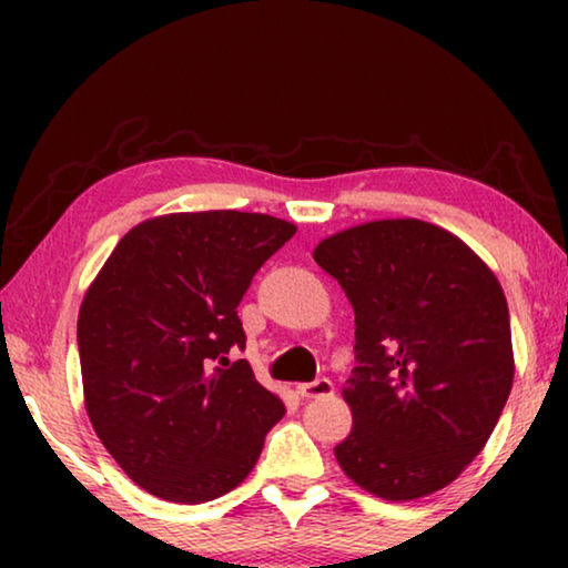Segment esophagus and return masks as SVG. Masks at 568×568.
I'll return each instance as SVG.
<instances>
[{
  "label": "esophagus",
  "mask_w": 568,
  "mask_h": 568,
  "mask_svg": "<svg viewBox=\"0 0 568 568\" xmlns=\"http://www.w3.org/2000/svg\"><path fill=\"white\" fill-rule=\"evenodd\" d=\"M297 393L302 395V398H325V395H331L333 393V383L328 377H321V379H315V383H305V385H300L297 387Z\"/></svg>",
  "instance_id": "34e87169"
}]
</instances>
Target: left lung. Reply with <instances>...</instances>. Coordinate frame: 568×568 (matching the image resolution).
Listing matches in <instances>:
<instances>
[{"instance_id":"8db88e82","label":"left lung","mask_w":568,"mask_h":568,"mask_svg":"<svg viewBox=\"0 0 568 568\" xmlns=\"http://www.w3.org/2000/svg\"><path fill=\"white\" fill-rule=\"evenodd\" d=\"M313 258L356 315L341 470L387 501L439 491L484 449L509 398L501 284L460 237L422 220L359 224L325 237Z\"/></svg>"}]
</instances>
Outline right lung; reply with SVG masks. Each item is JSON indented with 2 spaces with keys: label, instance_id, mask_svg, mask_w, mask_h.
I'll use <instances>...</instances> for the list:
<instances>
[{
  "label": "right lung",
  "instance_id": "add662e5",
  "mask_svg": "<svg viewBox=\"0 0 568 568\" xmlns=\"http://www.w3.org/2000/svg\"><path fill=\"white\" fill-rule=\"evenodd\" d=\"M297 227L268 214L154 216L121 237L77 321L92 429L136 486L201 504L243 484L284 403L245 359L237 305Z\"/></svg>",
  "mask_w": 568,
  "mask_h": 568
}]
</instances>
